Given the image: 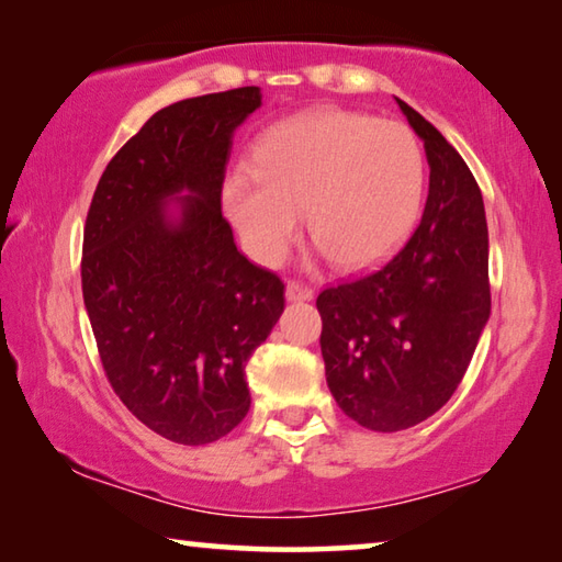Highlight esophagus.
<instances>
[{"label": "esophagus", "mask_w": 562, "mask_h": 562, "mask_svg": "<svg viewBox=\"0 0 562 562\" xmlns=\"http://www.w3.org/2000/svg\"><path fill=\"white\" fill-rule=\"evenodd\" d=\"M288 300L290 302H307V300H312L315 297V290L312 288H307V284H302V282H288Z\"/></svg>", "instance_id": "obj_1"}]
</instances>
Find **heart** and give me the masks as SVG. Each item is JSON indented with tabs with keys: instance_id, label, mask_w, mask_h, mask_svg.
Listing matches in <instances>:
<instances>
[{
	"instance_id": "heart-1",
	"label": "heart",
	"mask_w": 562,
	"mask_h": 562,
	"mask_svg": "<svg viewBox=\"0 0 562 562\" xmlns=\"http://www.w3.org/2000/svg\"><path fill=\"white\" fill-rule=\"evenodd\" d=\"M424 193V156L412 131L355 111L282 121L258 140L252 173L237 170L225 205L260 262H278L304 225L345 270L367 268L412 227Z\"/></svg>"
}]
</instances>
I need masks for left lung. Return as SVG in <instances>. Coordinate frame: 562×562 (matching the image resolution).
Segmentation results:
<instances>
[{
    "mask_svg": "<svg viewBox=\"0 0 562 562\" xmlns=\"http://www.w3.org/2000/svg\"><path fill=\"white\" fill-rule=\"evenodd\" d=\"M396 103L429 160L422 223L392 260L317 297L329 392L382 434L412 429L449 402L491 315L479 183L422 113Z\"/></svg>",
    "mask_w": 562,
    "mask_h": 562,
    "instance_id": "8db88e82",
    "label": "left lung"
}]
</instances>
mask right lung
<instances>
[{
	"label": "right lung",
	"mask_w": 562,
	"mask_h": 562,
	"mask_svg": "<svg viewBox=\"0 0 562 562\" xmlns=\"http://www.w3.org/2000/svg\"><path fill=\"white\" fill-rule=\"evenodd\" d=\"M258 87L154 113L93 193L81 290L113 392L183 446L223 439L250 408L245 364L284 310V284L237 250L221 211L233 136Z\"/></svg>",
	"instance_id": "1"
}]
</instances>
